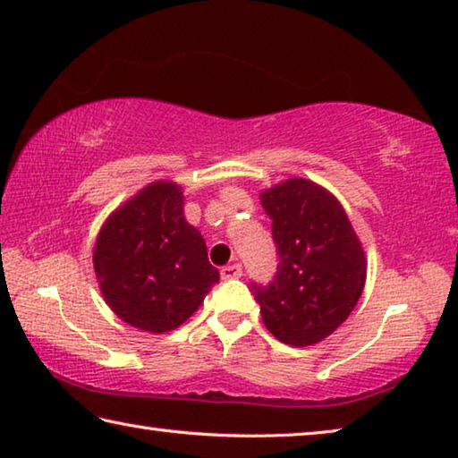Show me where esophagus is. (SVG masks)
<instances>
[{
  "label": "esophagus",
  "instance_id": "esophagus-1",
  "mask_svg": "<svg viewBox=\"0 0 458 458\" xmlns=\"http://www.w3.org/2000/svg\"><path fill=\"white\" fill-rule=\"evenodd\" d=\"M220 275L224 281H234V278L242 276V267H240L238 262H234V265H226V267H222Z\"/></svg>",
  "mask_w": 458,
  "mask_h": 458
}]
</instances>
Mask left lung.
<instances>
[{
    "mask_svg": "<svg viewBox=\"0 0 458 458\" xmlns=\"http://www.w3.org/2000/svg\"><path fill=\"white\" fill-rule=\"evenodd\" d=\"M278 262L268 284L250 283L267 329L286 345L331 335L361 297L366 257L350 218L327 190L289 180L262 191Z\"/></svg>",
    "mask_w": 458,
    "mask_h": 458,
    "instance_id": "1",
    "label": "left lung"
}]
</instances>
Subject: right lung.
Here are the masks:
<instances>
[{"instance_id": "1", "label": "right lung", "mask_w": 458, "mask_h": 458, "mask_svg": "<svg viewBox=\"0 0 458 458\" xmlns=\"http://www.w3.org/2000/svg\"><path fill=\"white\" fill-rule=\"evenodd\" d=\"M95 270L106 305L137 329L182 325L220 281L199 232L183 218L175 183L155 182L105 222Z\"/></svg>"}]
</instances>
